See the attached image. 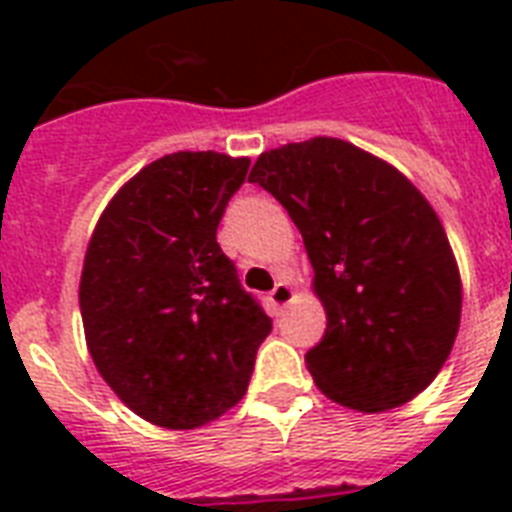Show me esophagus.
<instances>
[{
    "instance_id": "esophagus-1",
    "label": "esophagus",
    "mask_w": 512,
    "mask_h": 512,
    "mask_svg": "<svg viewBox=\"0 0 512 512\" xmlns=\"http://www.w3.org/2000/svg\"><path fill=\"white\" fill-rule=\"evenodd\" d=\"M292 297H295V289L289 287L287 281H279L276 287L271 289V295H268V300H271L276 308H284V305L292 303Z\"/></svg>"
}]
</instances>
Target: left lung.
Segmentation results:
<instances>
[{
    "instance_id": "left-lung-1",
    "label": "left lung",
    "mask_w": 512,
    "mask_h": 512,
    "mask_svg": "<svg viewBox=\"0 0 512 512\" xmlns=\"http://www.w3.org/2000/svg\"><path fill=\"white\" fill-rule=\"evenodd\" d=\"M263 185L300 228L327 332L305 353L319 390L374 414L436 380L460 329L462 281L428 199L393 164L340 138L260 154Z\"/></svg>"
}]
</instances>
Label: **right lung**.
<instances>
[{
    "label": "right lung",
    "instance_id": "obj_1",
    "mask_svg": "<svg viewBox=\"0 0 512 512\" xmlns=\"http://www.w3.org/2000/svg\"><path fill=\"white\" fill-rule=\"evenodd\" d=\"M249 159L177 151L116 191L84 255V337L108 388L159 428L193 430L247 393L271 332L217 225Z\"/></svg>",
    "mask_w": 512,
    "mask_h": 512
}]
</instances>
